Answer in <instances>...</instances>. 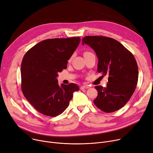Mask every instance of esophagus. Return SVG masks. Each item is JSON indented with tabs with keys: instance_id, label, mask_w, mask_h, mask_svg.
<instances>
[{
	"instance_id": "1",
	"label": "esophagus",
	"mask_w": 153,
	"mask_h": 153,
	"mask_svg": "<svg viewBox=\"0 0 153 153\" xmlns=\"http://www.w3.org/2000/svg\"><path fill=\"white\" fill-rule=\"evenodd\" d=\"M88 88H89V86H87V85H82L80 87V89H88Z\"/></svg>"
}]
</instances>
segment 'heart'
<instances>
[{"instance_id": "1", "label": "heart", "mask_w": 153, "mask_h": 153, "mask_svg": "<svg viewBox=\"0 0 153 153\" xmlns=\"http://www.w3.org/2000/svg\"><path fill=\"white\" fill-rule=\"evenodd\" d=\"M86 53H87V52H86Z\"/></svg>"}]
</instances>
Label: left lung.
I'll use <instances>...</instances> for the list:
<instances>
[{
	"mask_svg": "<svg viewBox=\"0 0 153 153\" xmlns=\"http://www.w3.org/2000/svg\"><path fill=\"white\" fill-rule=\"evenodd\" d=\"M90 46L99 59L97 71L107 75L106 87L95 86L98 92L94 103L105 113L122 108L134 93L138 79V68L133 54L114 38L87 36L82 45Z\"/></svg>",
	"mask_w": 153,
	"mask_h": 153,
	"instance_id": "left-lung-1",
	"label": "left lung"
}]
</instances>
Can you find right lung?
Wrapping results in <instances>:
<instances>
[{
	"label": "right lung",
	"instance_id": "1",
	"mask_svg": "<svg viewBox=\"0 0 153 153\" xmlns=\"http://www.w3.org/2000/svg\"><path fill=\"white\" fill-rule=\"evenodd\" d=\"M80 37L52 38L38 43L25 53L21 65V88L26 99L37 111L50 117L61 114L69 106L74 83L58 84V72L67 68L68 61L78 46Z\"/></svg>",
	"mask_w": 153,
	"mask_h": 153
}]
</instances>
